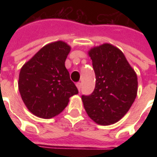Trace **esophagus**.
<instances>
[{"instance_id": "34e87169", "label": "esophagus", "mask_w": 157, "mask_h": 157, "mask_svg": "<svg viewBox=\"0 0 157 157\" xmlns=\"http://www.w3.org/2000/svg\"><path fill=\"white\" fill-rule=\"evenodd\" d=\"M76 86H77V88H78L79 91H81V88H82V83H81V82H77V83H76Z\"/></svg>"}]
</instances>
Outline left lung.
I'll use <instances>...</instances> for the list:
<instances>
[{
	"label": "left lung",
	"instance_id": "1",
	"mask_svg": "<svg viewBox=\"0 0 157 157\" xmlns=\"http://www.w3.org/2000/svg\"><path fill=\"white\" fill-rule=\"evenodd\" d=\"M89 55L96 75L94 91L82 95L86 112L97 124L109 125L121 119L137 94V75L114 46L104 44L92 48Z\"/></svg>",
	"mask_w": 157,
	"mask_h": 157
}]
</instances>
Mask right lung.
I'll use <instances>...</instances> for the list:
<instances>
[{
	"label": "right lung",
	"instance_id": "1",
	"mask_svg": "<svg viewBox=\"0 0 157 157\" xmlns=\"http://www.w3.org/2000/svg\"><path fill=\"white\" fill-rule=\"evenodd\" d=\"M70 50L62 41L45 45L20 71L18 87L22 101L39 118L58 115L69 98L78 93L65 66Z\"/></svg>",
	"mask_w": 157,
	"mask_h": 157
}]
</instances>
